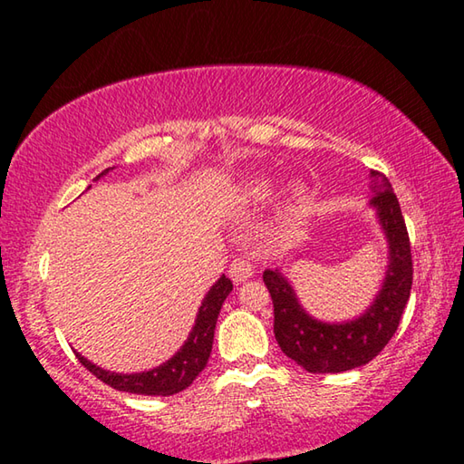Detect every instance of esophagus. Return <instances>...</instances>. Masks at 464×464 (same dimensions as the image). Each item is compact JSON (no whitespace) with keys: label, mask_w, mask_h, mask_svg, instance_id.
I'll return each mask as SVG.
<instances>
[{"label":"esophagus","mask_w":464,"mask_h":464,"mask_svg":"<svg viewBox=\"0 0 464 464\" xmlns=\"http://www.w3.org/2000/svg\"><path fill=\"white\" fill-rule=\"evenodd\" d=\"M229 276L233 282H246L247 278L254 276V266L246 257H235L229 266Z\"/></svg>","instance_id":"34e87169"}]
</instances>
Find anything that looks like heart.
<instances>
[{
    "mask_svg": "<svg viewBox=\"0 0 464 464\" xmlns=\"http://www.w3.org/2000/svg\"><path fill=\"white\" fill-rule=\"evenodd\" d=\"M274 194V186L268 179H256L247 188V196L251 200H268ZM304 200H307V188L295 186L288 194V210H301Z\"/></svg>",
    "mask_w": 464,
    "mask_h": 464,
    "instance_id": "b5f03b06",
    "label": "heart"
}]
</instances>
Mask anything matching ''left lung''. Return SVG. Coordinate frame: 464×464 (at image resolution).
Returning a JSON list of instances; mask_svg holds the SVG:
<instances>
[{"label":"left lung","instance_id":"1","mask_svg":"<svg viewBox=\"0 0 464 464\" xmlns=\"http://www.w3.org/2000/svg\"><path fill=\"white\" fill-rule=\"evenodd\" d=\"M372 207L379 210L382 231L389 239V270L379 296L362 317L350 324H321L301 309L293 288L278 270L264 272V285L274 304V335L280 350L304 371L325 374L345 372L368 364L395 335L413 282L411 243L401 207L389 179L371 171Z\"/></svg>","mask_w":464,"mask_h":464}]
</instances>
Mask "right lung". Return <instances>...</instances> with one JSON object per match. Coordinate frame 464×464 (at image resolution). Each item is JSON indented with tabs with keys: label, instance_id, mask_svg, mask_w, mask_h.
<instances>
[{
	"label": "right lung",
	"instance_id": "1",
	"mask_svg": "<svg viewBox=\"0 0 464 464\" xmlns=\"http://www.w3.org/2000/svg\"><path fill=\"white\" fill-rule=\"evenodd\" d=\"M106 171H102L100 176H104ZM100 176H96V179ZM231 290L233 282L229 278H218L217 285L208 290L207 296H204L202 307L198 311V315H196V324L190 335H188L186 343L179 348L174 358H169L166 364L157 366L153 371L137 374H116L110 371H102L100 366L92 364L90 360H85L82 354L75 356L93 376H96V379L106 382L108 387H112L116 391L135 392V395H174V392L190 387L192 381L204 371V366H207L210 350H213V337L218 313H221L225 298Z\"/></svg>",
	"mask_w": 464,
	"mask_h": 464
}]
</instances>
